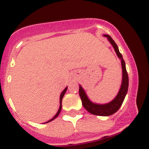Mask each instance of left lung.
Here are the masks:
<instances>
[{
    "label": "left lung",
    "instance_id": "obj_1",
    "mask_svg": "<svg viewBox=\"0 0 149 149\" xmlns=\"http://www.w3.org/2000/svg\"><path fill=\"white\" fill-rule=\"evenodd\" d=\"M103 36L106 37L109 42L111 44L114 50L117 54L118 57L121 61V66H122V82H121L120 88L119 89V91L118 92L115 98L111 101L110 102L107 104H97L92 102L89 99L86 92L83 89L81 85H79V95L82 101V104L83 107L90 113L93 115L100 116H111L112 114L115 113L116 111L120 109V107L122 105L123 102L125 100L126 95L127 93L128 86H129V78L127 70H126L125 62L123 55L119 52L118 47L117 45L112 39L110 36L104 34Z\"/></svg>",
    "mask_w": 149,
    "mask_h": 149
}]
</instances>
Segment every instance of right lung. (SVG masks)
<instances>
[{"label":"right lung","instance_id":"1","mask_svg":"<svg viewBox=\"0 0 149 149\" xmlns=\"http://www.w3.org/2000/svg\"><path fill=\"white\" fill-rule=\"evenodd\" d=\"M67 88H68V87H66L64 90H63L62 92H61V95H60V97H59V110H58V111L57 112V113H56L55 115H54V116L52 118V119L49 120L47 121V122H46V123H43V124L47 123H49V122H51V121L55 119L56 118H57V116H59V114L60 113L61 110V107H62V105H61V102H62V99H63V97H64V94L66 93V90H67Z\"/></svg>","mask_w":149,"mask_h":149}]
</instances>
